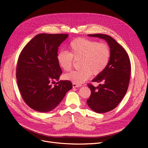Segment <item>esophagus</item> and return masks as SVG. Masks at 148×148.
I'll use <instances>...</instances> for the list:
<instances>
[{
  "instance_id": "1",
  "label": "esophagus",
  "mask_w": 148,
  "mask_h": 148,
  "mask_svg": "<svg viewBox=\"0 0 148 148\" xmlns=\"http://www.w3.org/2000/svg\"><path fill=\"white\" fill-rule=\"evenodd\" d=\"M80 86H81L80 84H78L75 83H73V88H79Z\"/></svg>"
}]
</instances>
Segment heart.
Masks as SVG:
<instances>
[{
    "mask_svg": "<svg viewBox=\"0 0 148 148\" xmlns=\"http://www.w3.org/2000/svg\"><path fill=\"white\" fill-rule=\"evenodd\" d=\"M68 48L69 53L60 51L58 54L57 60L64 71H69L73 66V59H80L79 66L81 69L64 75L66 80L78 84L88 80L92 74L101 73L110 60V50L105 43L78 38L70 42Z\"/></svg>",
    "mask_w": 148,
    "mask_h": 148,
    "instance_id": "heart-1",
    "label": "heart"
}]
</instances>
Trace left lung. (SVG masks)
Here are the masks:
<instances>
[{"instance_id":"8db88e82","label":"left lung","mask_w":148,"mask_h":148,"mask_svg":"<svg viewBox=\"0 0 148 148\" xmlns=\"http://www.w3.org/2000/svg\"><path fill=\"white\" fill-rule=\"evenodd\" d=\"M106 40L110 49L109 62L104 71L92 82L103 83L94 87L88 84L91 94L87 104L91 109L98 113L112 110L121 101L128 89L131 62L126 51L111 36L105 34H89Z\"/></svg>"}]
</instances>
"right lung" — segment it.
<instances>
[{
    "label": "right lung",
    "instance_id": "obj_1",
    "mask_svg": "<svg viewBox=\"0 0 148 148\" xmlns=\"http://www.w3.org/2000/svg\"><path fill=\"white\" fill-rule=\"evenodd\" d=\"M68 36L62 34H38L20 54L16 69L18 87L24 101L36 111L53 110L73 88L69 80L55 82L62 73L57 60L58 47Z\"/></svg>",
    "mask_w": 148,
    "mask_h": 148
}]
</instances>
